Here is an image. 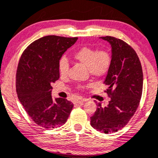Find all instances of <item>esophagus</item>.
Segmentation results:
<instances>
[{"mask_svg":"<svg viewBox=\"0 0 158 158\" xmlns=\"http://www.w3.org/2000/svg\"><path fill=\"white\" fill-rule=\"evenodd\" d=\"M87 99L86 98H77L75 100V103H82V102H86Z\"/></svg>","mask_w":158,"mask_h":158,"instance_id":"34e87169","label":"esophagus"}]
</instances>
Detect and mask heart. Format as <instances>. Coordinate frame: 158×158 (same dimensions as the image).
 I'll list each match as a JSON object with an SVG mask.
<instances>
[{
  "label": "heart",
  "mask_w": 158,
  "mask_h": 158,
  "mask_svg": "<svg viewBox=\"0 0 158 158\" xmlns=\"http://www.w3.org/2000/svg\"><path fill=\"white\" fill-rule=\"evenodd\" d=\"M72 57L79 63L87 67L89 74L96 78L106 76L112 64V56L106 49H99L89 46H82L76 49ZM69 64L65 58H61L59 62V72L61 76H66L69 72ZM78 89H83V85H78Z\"/></svg>",
  "instance_id": "1"
}]
</instances>
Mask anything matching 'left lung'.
<instances>
[{
    "mask_svg": "<svg viewBox=\"0 0 158 158\" xmlns=\"http://www.w3.org/2000/svg\"><path fill=\"white\" fill-rule=\"evenodd\" d=\"M112 46V64L104 83L110 98L109 105L97 106L90 117V125L106 134L123 128L139 107L143 86L142 65L134 49L121 39L101 37Z\"/></svg>",
    "mask_w": 158,
    "mask_h": 158,
    "instance_id": "obj_1",
    "label": "left lung"
}]
</instances>
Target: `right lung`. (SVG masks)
<instances>
[{"instance_id": "1", "label": "right lung", "mask_w": 158, "mask_h": 158, "mask_svg": "<svg viewBox=\"0 0 158 158\" xmlns=\"http://www.w3.org/2000/svg\"><path fill=\"white\" fill-rule=\"evenodd\" d=\"M78 38L49 35L28 45L16 71V93L27 114L37 125L52 129L66 123L73 108L67 99L51 95L52 82L60 78L59 62Z\"/></svg>"}]
</instances>
